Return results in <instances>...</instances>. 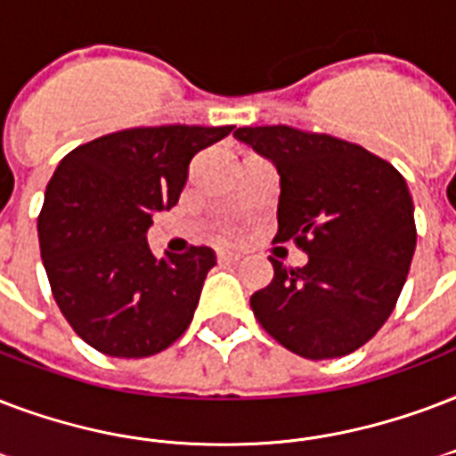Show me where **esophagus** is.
<instances>
[{
    "instance_id": "1",
    "label": "esophagus",
    "mask_w": 456,
    "mask_h": 456,
    "mask_svg": "<svg viewBox=\"0 0 456 456\" xmlns=\"http://www.w3.org/2000/svg\"><path fill=\"white\" fill-rule=\"evenodd\" d=\"M216 256H218V261H238L240 259V254L232 252V249H218Z\"/></svg>"
}]
</instances>
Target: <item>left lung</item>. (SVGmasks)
Returning a JSON list of instances; mask_svg holds the SVG:
<instances>
[{"label": "left lung", "mask_w": 456, "mask_h": 456, "mask_svg": "<svg viewBox=\"0 0 456 456\" xmlns=\"http://www.w3.org/2000/svg\"><path fill=\"white\" fill-rule=\"evenodd\" d=\"M235 140L281 175L276 240H295L302 268L273 256V281L249 297L264 330L306 359L369 342L393 314L416 249L414 202L400 171L359 144L288 126L238 128Z\"/></svg>", "instance_id": "obj_1"}]
</instances>
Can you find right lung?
Wrapping results in <instances>:
<instances>
[{"mask_svg":"<svg viewBox=\"0 0 456 456\" xmlns=\"http://www.w3.org/2000/svg\"><path fill=\"white\" fill-rule=\"evenodd\" d=\"M232 126L130 128L80 144L59 161L37 218L42 264L70 328L102 354L166 349L195 316L211 247L157 259L147 231L188 183L197 151Z\"/></svg>","mask_w":456,"mask_h":456,"instance_id":"right-lung-1","label":"right lung"}]
</instances>
